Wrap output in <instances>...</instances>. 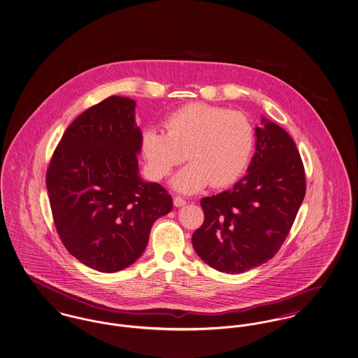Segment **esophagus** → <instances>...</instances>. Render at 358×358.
<instances>
[{"mask_svg":"<svg viewBox=\"0 0 358 358\" xmlns=\"http://www.w3.org/2000/svg\"><path fill=\"white\" fill-rule=\"evenodd\" d=\"M173 203H174V206H177V208H180V206H184L186 203L185 199H182V197H180V196H176L174 199H173Z\"/></svg>","mask_w":358,"mask_h":358,"instance_id":"obj_1","label":"esophagus"}]
</instances>
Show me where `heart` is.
<instances>
[{
    "mask_svg": "<svg viewBox=\"0 0 358 358\" xmlns=\"http://www.w3.org/2000/svg\"><path fill=\"white\" fill-rule=\"evenodd\" d=\"M165 129L143 131L141 149L150 177L161 180L185 158L190 159L172 184L194 193L212 182L231 185L245 172L255 146L249 120L238 112L206 103H192L173 112Z\"/></svg>",
    "mask_w": 358,
    "mask_h": 358,
    "instance_id": "1",
    "label": "heart"
}]
</instances>
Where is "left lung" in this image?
<instances>
[{"mask_svg":"<svg viewBox=\"0 0 358 358\" xmlns=\"http://www.w3.org/2000/svg\"><path fill=\"white\" fill-rule=\"evenodd\" d=\"M261 124L246 176L229 190L201 200L205 220L192 243L218 272H246L274 257L305 197V171L296 143L272 121L262 118Z\"/></svg>","mask_w":358,"mask_h":358,"instance_id":"8db88e82","label":"left lung"}]
</instances>
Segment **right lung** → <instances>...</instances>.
<instances>
[{
    "label": "right lung",
    "mask_w": 358,
    "mask_h": 358,
    "mask_svg": "<svg viewBox=\"0 0 358 358\" xmlns=\"http://www.w3.org/2000/svg\"><path fill=\"white\" fill-rule=\"evenodd\" d=\"M136 101L112 96L89 108L65 130L46 187L58 236L86 266L115 273L130 266L149 241L172 196L138 173L143 133Z\"/></svg>",
    "instance_id": "right-lung-1"
}]
</instances>
